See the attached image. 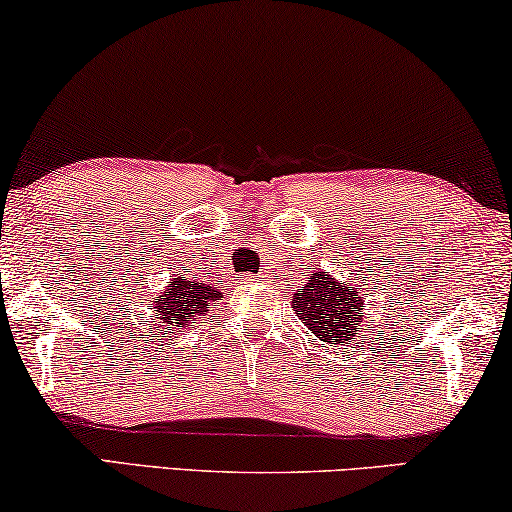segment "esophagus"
<instances>
[{"instance_id": "obj_1", "label": "esophagus", "mask_w": 512, "mask_h": 512, "mask_svg": "<svg viewBox=\"0 0 512 512\" xmlns=\"http://www.w3.org/2000/svg\"><path fill=\"white\" fill-rule=\"evenodd\" d=\"M253 280H262V276H253Z\"/></svg>"}]
</instances>
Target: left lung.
<instances>
[{
  "label": "left lung",
  "mask_w": 512,
  "mask_h": 512,
  "mask_svg": "<svg viewBox=\"0 0 512 512\" xmlns=\"http://www.w3.org/2000/svg\"><path fill=\"white\" fill-rule=\"evenodd\" d=\"M292 305L303 324L329 345L352 342L358 322L365 319L363 296L356 289L335 282L324 271L310 273L308 285L294 296Z\"/></svg>",
  "instance_id": "1"
}]
</instances>
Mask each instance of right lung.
I'll list each match as a JSON object with an SVG mask.
<instances>
[{"mask_svg": "<svg viewBox=\"0 0 512 512\" xmlns=\"http://www.w3.org/2000/svg\"><path fill=\"white\" fill-rule=\"evenodd\" d=\"M218 299V287L174 278L172 285L151 301V308H154L156 319L167 324V329H174L181 324H195V319H200L207 312L209 303Z\"/></svg>", "mask_w": 512, "mask_h": 512, "instance_id": "obj_1", "label": "right lung"}]
</instances>
